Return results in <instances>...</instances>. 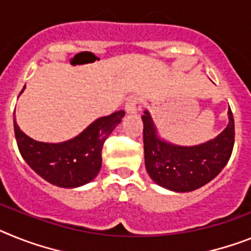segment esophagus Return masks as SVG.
<instances>
[{"instance_id":"esophagus-1","label":"esophagus","mask_w":251,"mask_h":251,"mask_svg":"<svg viewBox=\"0 0 251 251\" xmlns=\"http://www.w3.org/2000/svg\"><path fill=\"white\" fill-rule=\"evenodd\" d=\"M136 107H138V98L136 97H130L129 100L125 103V111L126 113L132 115L136 112Z\"/></svg>"}]
</instances>
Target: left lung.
Here are the masks:
<instances>
[{
    "label": "left lung",
    "mask_w": 251,
    "mask_h": 251,
    "mask_svg": "<svg viewBox=\"0 0 251 251\" xmlns=\"http://www.w3.org/2000/svg\"><path fill=\"white\" fill-rule=\"evenodd\" d=\"M145 168L159 186L176 193L197 190L213 180L227 165L235 143V122L228 108V125L217 138L194 147H181L158 136L148 111L142 116Z\"/></svg>",
    "instance_id": "obj_1"
}]
</instances>
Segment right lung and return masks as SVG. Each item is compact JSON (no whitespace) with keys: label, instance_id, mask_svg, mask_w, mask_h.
<instances>
[{"label":"right lung","instance_id":"add662e5","mask_svg":"<svg viewBox=\"0 0 251 251\" xmlns=\"http://www.w3.org/2000/svg\"><path fill=\"white\" fill-rule=\"evenodd\" d=\"M124 116L125 111H117L97 119L79 135L62 143L37 142L24 134L14 119L15 138L24 161L42 178L60 187H79L100 171L103 144Z\"/></svg>","mask_w":251,"mask_h":251}]
</instances>
